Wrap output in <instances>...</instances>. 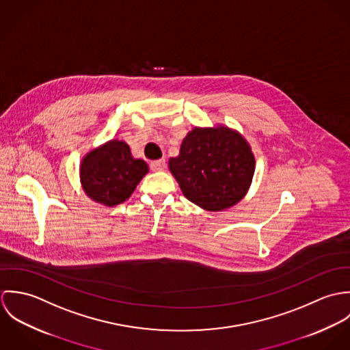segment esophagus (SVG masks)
Listing matches in <instances>:
<instances>
[{
    "label": "esophagus",
    "instance_id": "1",
    "mask_svg": "<svg viewBox=\"0 0 350 350\" xmlns=\"http://www.w3.org/2000/svg\"><path fill=\"white\" fill-rule=\"evenodd\" d=\"M150 167L152 171H163L165 168V160L160 159V160L150 161Z\"/></svg>",
    "mask_w": 350,
    "mask_h": 350
}]
</instances>
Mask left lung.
<instances>
[{"label": "left lung", "instance_id": "1", "mask_svg": "<svg viewBox=\"0 0 350 350\" xmlns=\"http://www.w3.org/2000/svg\"><path fill=\"white\" fill-rule=\"evenodd\" d=\"M168 167L183 196L208 211H221L243 200L254 174L247 140L228 126L194 128Z\"/></svg>", "mask_w": 350, "mask_h": 350}]
</instances>
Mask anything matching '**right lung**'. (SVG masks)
I'll list each match as a JSON object with an SVG mask.
<instances>
[{
  "label": "right lung",
  "instance_id": "add662e5",
  "mask_svg": "<svg viewBox=\"0 0 350 350\" xmlns=\"http://www.w3.org/2000/svg\"><path fill=\"white\" fill-rule=\"evenodd\" d=\"M147 172L148 164L135 159L126 143L110 140L83 157L81 183L89 198L113 207L132 196Z\"/></svg>",
  "mask_w": 350,
  "mask_h": 350
}]
</instances>
